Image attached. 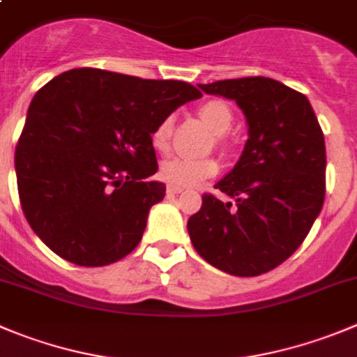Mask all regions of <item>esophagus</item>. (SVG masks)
I'll return each mask as SVG.
<instances>
[{
	"label": "esophagus",
	"mask_w": 357,
	"mask_h": 357,
	"mask_svg": "<svg viewBox=\"0 0 357 357\" xmlns=\"http://www.w3.org/2000/svg\"><path fill=\"white\" fill-rule=\"evenodd\" d=\"M165 192H167V195H178V194H181L183 188H179V186H172V185H169V186H167V190H165Z\"/></svg>",
	"instance_id": "34e87169"
}]
</instances>
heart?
<instances>
[{
    "mask_svg": "<svg viewBox=\"0 0 357 357\" xmlns=\"http://www.w3.org/2000/svg\"><path fill=\"white\" fill-rule=\"evenodd\" d=\"M201 118L208 123L209 128L216 135H225L231 130L234 114L231 107L222 100H209L202 103L199 109ZM172 126H174V116L169 114L155 126L151 133V144L158 151H165L171 141ZM218 171L215 160L211 158H186V156H172V158L163 160L160 165V178L172 186H195L204 179L213 178Z\"/></svg>",
    "mask_w": 357,
    "mask_h": 357,
    "instance_id": "b5f03b06",
    "label": "heart"
}]
</instances>
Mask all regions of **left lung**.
Masks as SVG:
<instances>
[{"label":"left lung","instance_id":"left-lung-1","mask_svg":"<svg viewBox=\"0 0 357 357\" xmlns=\"http://www.w3.org/2000/svg\"><path fill=\"white\" fill-rule=\"evenodd\" d=\"M199 88L238 103L248 141L234 169L215 185L236 202L206 194L186 225L190 239L220 271L262 275L294 254L321 213L324 133L308 98L275 79H227Z\"/></svg>","mask_w":357,"mask_h":357}]
</instances>
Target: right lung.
Wrapping results in <instances>:
<instances>
[{"label":"right lung","mask_w":357,"mask_h":357,"mask_svg":"<svg viewBox=\"0 0 357 357\" xmlns=\"http://www.w3.org/2000/svg\"><path fill=\"white\" fill-rule=\"evenodd\" d=\"M202 93L183 81H151L73 68L40 88L15 149L22 211L35 234L65 261L107 266L144 234L165 185L151 133Z\"/></svg>","instance_id":"1"}]
</instances>
